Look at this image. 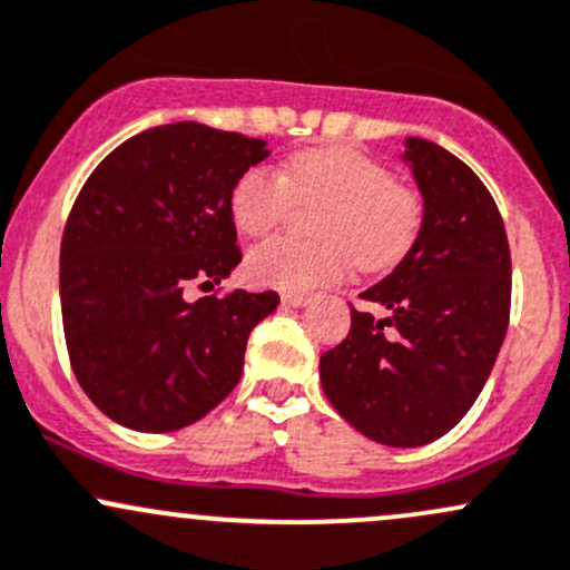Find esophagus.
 I'll return each mask as SVG.
<instances>
[{
	"instance_id": "esophagus-1",
	"label": "esophagus",
	"mask_w": 570,
	"mask_h": 570,
	"mask_svg": "<svg viewBox=\"0 0 570 570\" xmlns=\"http://www.w3.org/2000/svg\"><path fill=\"white\" fill-rule=\"evenodd\" d=\"M281 301H284V305H292V308H303V305L311 303V297L308 295H301V292H286V295L281 297Z\"/></svg>"
}]
</instances>
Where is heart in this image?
Returning <instances> with one entry per match:
<instances>
[{"label": "heart", "mask_w": 570, "mask_h": 570, "mask_svg": "<svg viewBox=\"0 0 570 570\" xmlns=\"http://www.w3.org/2000/svg\"><path fill=\"white\" fill-rule=\"evenodd\" d=\"M292 196L322 202L311 220L320 239H269L248 254V275L262 286L308 292L344 278L355 262L380 273L404 259L423 226V196L391 169L352 147H314L292 155L284 175L256 164L229 194L232 220L245 237L284 224Z\"/></svg>", "instance_id": "heart-1"}]
</instances>
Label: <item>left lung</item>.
<instances>
[{"instance_id":"obj_1","label":"left lung","mask_w":570,"mask_h":570,"mask_svg":"<svg viewBox=\"0 0 570 570\" xmlns=\"http://www.w3.org/2000/svg\"><path fill=\"white\" fill-rule=\"evenodd\" d=\"M404 160L423 194L421 235L361 295L385 314L352 308L346 338L320 357V380L368 440L417 448L456 426L487 385L511 320V248L464 160L426 139H406Z\"/></svg>"}]
</instances>
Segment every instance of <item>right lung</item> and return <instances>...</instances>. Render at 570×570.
<instances>
[{"instance_id": "right-lung-1", "label": "right lung", "mask_w": 570, "mask_h": 570, "mask_svg": "<svg viewBox=\"0 0 570 570\" xmlns=\"http://www.w3.org/2000/svg\"><path fill=\"white\" fill-rule=\"evenodd\" d=\"M265 158L262 139L171 122L119 144L76 196L59 250L65 344L83 393L119 426H190L239 382L278 295L185 292L243 262L229 194Z\"/></svg>"}]
</instances>
